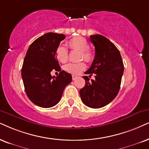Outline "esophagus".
Listing matches in <instances>:
<instances>
[{
	"label": "esophagus",
	"mask_w": 149,
	"mask_h": 149,
	"mask_svg": "<svg viewBox=\"0 0 149 149\" xmlns=\"http://www.w3.org/2000/svg\"><path fill=\"white\" fill-rule=\"evenodd\" d=\"M76 78H78V76H75V75H72V79H73V80H75Z\"/></svg>",
	"instance_id": "esophagus-1"
}]
</instances>
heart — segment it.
<instances>
[{
    "label": "heart",
    "instance_id": "obj_1",
    "mask_svg": "<svg viewBox=\"0 0 149 149\" xmlns=\"http://www.w3.org/2000/svg\"><path fill=\"white\" fill-rule=\"evenodd\" d=\"M67 45L71 49L80 52V59L86 62H91L95 55L91 49L88 48V42L86 38L81 36H76L67 42ZM56 56L58 60L62 63H65L68 60V51L64 46H59L56 49ZM85 64L82 62L78 63H68L65 66V70L72 74H78L85 69Z\"/></svg>",
    "mask_w": 149,
    "mask_h": 149
}]
</instances>
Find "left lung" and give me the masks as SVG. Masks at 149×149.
Here are the masks:
<instances>
[{
	"label": "left lung",
	"mask_w": 149,
	"mask_h": 149,
	"mask_svg": "<svg viewBox=\"0 0 149 149\" xmlns=\"http://www.w3.org/2000/svg\"><path fill=\"white\" fill-rule=\"evenodd\" d=\"M95 47V58L85 74H95V80L83 76L85 85L80 90L86 106L98 109L111 102L119 92L124 65L119 50L108 38L100 34L90 36ZM89 76V77H90Z\"/></svg>",
	"instance_id": "8db88e82"
}]
</instances>
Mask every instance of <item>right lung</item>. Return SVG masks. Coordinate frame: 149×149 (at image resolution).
<instances>
[{"instance_id":"add662e5","label":"right lung","mask_w":149,"mask_h":149,"mask_svg":"<svg viewBox=\"0 0 149 149\" xmlns=\"http://www.w3.org/2000/svg\"><path fill=\"white\" fill-rule=\"evenodd\" d=\"M65 38L61 33H45L31 43L24 57L21 70L24 90L30 100L42 108L57 104L72 80L71 75L65 71L56 77L51 75L52 70L61 71L56 51Z\"/></svg>"}]
</instances>
